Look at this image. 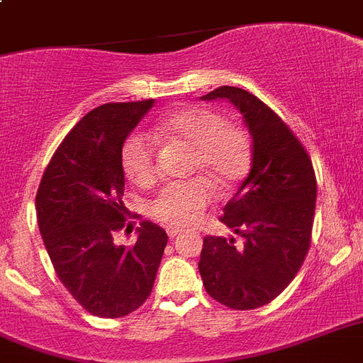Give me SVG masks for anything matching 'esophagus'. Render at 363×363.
I'll use <instances>...</instances> for the list:
<instances>
[{
	"mask_svg": "<svg viewBox=\"0 0 363 363\" xmlns=\"http://www.w3.org/2000/svg\"><path fill=\"white\" fill-rule=\"evenodd\" d=\"M179 231H182V229H178V228H169V229H167V235H169L170 238H174V237H178Z\"/></svg>",
	"mask_w": 363,
	"mask_h": 363,
	"instance_id": "1",
	"label": "esophagus"
}]
</instances>
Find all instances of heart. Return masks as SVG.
<instances>
[{
    "instance_id": "obj_1",
    "label": "heart",
    "mask_w": 363,
    "mask_h": 363,
    "mask_svg": "<svg viewBox=\"0 0 363 363\" xmlns=\"http://www.w3.org/2000/svg\"><path fill=\"white\" fill-rule=\"evenodd\" d=\"M161 139L193 150L191 170L216 189H228L244 178L250 167V143L242 130L206 108H187L165 117L156 126ZM121 167L135 185L156 179V148L147 135L132 134L121 147ZM211 202L205 179L178 182L161 189L150 202V215L172 228L193 224Z\"/></svg>"
}]
</instances>
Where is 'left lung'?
Here are the masks:
<instances>
[{
	"instance_id": "8db88e82",
	"label": "left lung",
	"mask_w": 363,
	"mask_h": 363,
	"mask_svg": "<svg viewBox=\"0 0 363 363\" xmlns=\"http://www.w3.org/2000/svg\"><path fill=\"white\" fill-rule=\"evenodd\" d=\"M202 101L225 99L252 135V169L225 203L222 222L235 237H206L198 270L207 294L235 311L274 301L311 247L315 211L312 161L292 130L246 89L222 86Z\"/></svg>"
}]
</instances>
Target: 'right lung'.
<instances>
[{
  "label": "right lung",
  "mask_w": 363,
  "mask_h": 363,
  "mask_svg": "<svg viewBox=\"0 0 363 363\" xmlns=\"http://www.w3.org/2000/svg\"><path fill=\"white\" fill-rule=\"evenodd\" d=\"M154 99L110 102L86 113L62 141L36 193V216L55 272L67 292L99 318H123L150 296L165 229L143 222L134 246H117L125 225L121 147Z\"/></svg>",
  "instance_id": "1"
}]
</instances>
